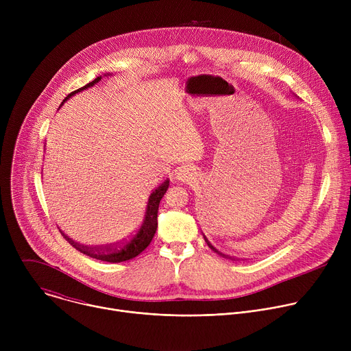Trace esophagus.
<instances>
[{
    "label": "esophagus",
    "mask_w": 351,
    "mask_h": 351,
    "mask_svg": "<svg viewBox=\"0 0 351 351\" xmlns=\"http://www.w3.org/2000/svg\"><path fill=\"white\" fill-rule=\"evenodd\" d=\"M195 176H197L195 171H194L193 168H189V167L182 168V169L176 173V179L180 180V182H184V183H191L193 180H195Z\"/></svg>",
    "instance_id": "1"
}]
</instances>
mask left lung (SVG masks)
<instances>
[{"instance_id": "1", "label": "left lung", "mask_w": 351, "mask_h": 351, "mask_svg": "<svg viewBox=\"0 0 351 351\" xmlns=\"http://www.w3.org/2000/svg\"><path fill=\"white\" fill-rule=\"evenodd\" d=\"M204 239H206V243H207V244H208V247H210V248H211V250H213V252H215V253H217V254H219V256H222V257H225V258H226V257H229V256H225V254H222V253H221V252H218V250H217V248H215V247H214V245H213V244H211V243H210V241H208V239H207V237H206V236H204ZM230 258H232V257H230Z\"/></svg>"}]
</instances>
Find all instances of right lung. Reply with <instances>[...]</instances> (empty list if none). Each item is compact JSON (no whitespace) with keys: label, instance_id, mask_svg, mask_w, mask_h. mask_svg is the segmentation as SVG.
<instances>
[{"label":"right lung","instance_id":"1","mask_svg":"<svg viewBox=\"0 0 351 351\" xmlns=\"http://www.w3.org/2000/svg\"><path fill=\"white\" fill-rule=\"evenodd\" d=\"M107 76V75H104ZM101 80V76L95 77L93 82L87 83L86 86H83L82 88H77L76 91H72L71 94H68V97L64 99V103L69 97H72L73 94L86 90L91 86H94L95 83H98ZM62 103V104H64ZM61 104V106H62ZM61 108V107H60ZM169 186V180L167 179L162 184H160L152 194L148 197V202H147V207H145V213H144V218L141 225L138 226V229L136 230L134 234H132V237L129 240H126L125 243H121L117 245H104V247H88V245H83L79 244L76 241H73L72 239H69L66 234L62 233V236L69 241L71 245H73L76 250H79L80 253L99 260V261H107V263H122V261H128L132 260L134 257H137L141 252L147 248V245L152 243L157 228H158V222H157V217H158V207H160V202L161 198L164 197V194L167 193Z\"/></svg>","mask_w":351,"mask_h":351}]
</instances>
